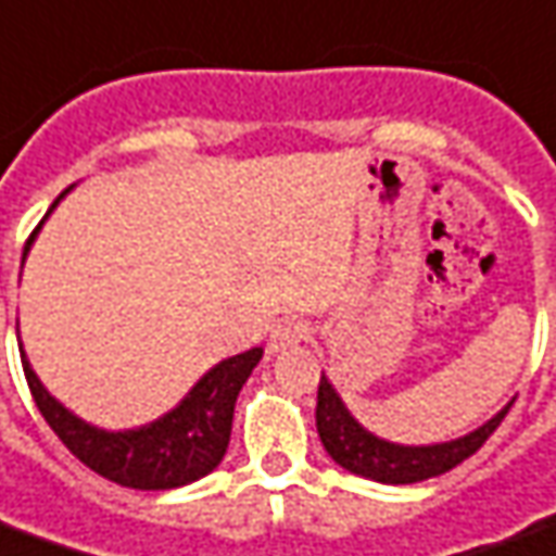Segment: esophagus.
I'll list each match as a JSON object with an SVG mask.
<instances>
[{"mask_svg":"<svg viewBox=\"0 0 556 556\" xmlns=\"http://www.w3.org/2000/svg\"><path fill=\"white\" fill-rule=\"evenodd\" d=\"M305 336H308V327L302 320H281V324H275L269 332V354H278V351H285L290 344H300Z\"/></svg>","mask_w":556,"mask_h":556,"instance_id":"1","label":"esophagus"}]
</instances>
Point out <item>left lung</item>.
Wrapping results in <instances>:
<instances>
[{
    "instance_id": "left-lung-1",
    "label": "left lung",
    "mask_w": 556,
    "mask_h": 556,
    "mask_svg": "<svg viewBox=\"0 0 556 556\" xmlns=\"http://www.w3.org/2000/svg\"><path fill=\"white\" fill-rule=\"evenodd\" d=\"M511 405L515 400L508 402L503 412L490 417L488 424H481L478 430L460 435V439L439 442V445H396V442L378 439L369 430H363L354 415L344 408L342 396L329 384L327 375H320L315 417L320 442L342 469L359 478H369V481H381V484H415V481L445 476L447 469L472 457L493 435V430L503 424Z\"/></svg>"
}]
</instances>
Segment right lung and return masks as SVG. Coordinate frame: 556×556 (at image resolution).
Wrapping results in <instances>:
<instances>
[{
  "mask_svg": "<svg viewBox=\"0 0 556 556\" xmlns=\"http://www.w3.org/2000/svg\"><path fill=\"white\" fill-rule=\"evenodd\" d=\"M33 239L36 232L26 241V251ZM21 357L38 412L60 435V442L87 469H93L96 476L109 478L121 488L172 490L208 476L224 460L239 390L263 357V348H251L244 354L220 359L214 369L199 378L193 390L172 412L139 430L124 432L99 430L78 415H72L63 402H56L45 390L26 354Z\"/></svg>",
  "mask_w": 556,
  "mask_h": 556,
  "instance_id": "obj_1",
  "label": "right lung"
}]
</instances>
